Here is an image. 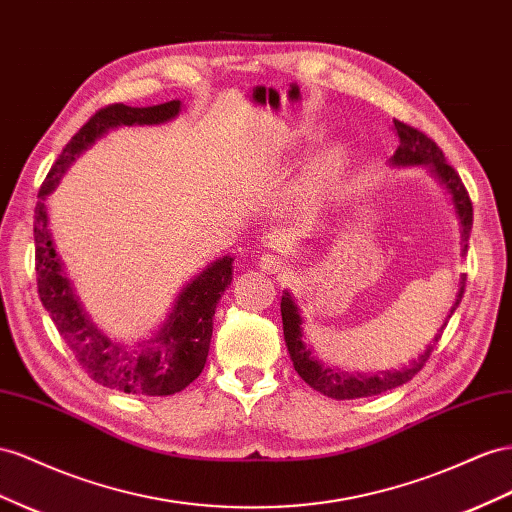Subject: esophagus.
<instances>
[{"label":"esophagus","mask_w":512,"mask_h":512,"mask_svg":"<svg viewBox=\"0 0 512 512\" xmlns=\"http://www.w3.org/2000/svg\"><path fill=\"white\" fill-rule=\"evenodd\" d=\"M258 265L265 269L267 273H278L284 269V260L278 254H262Z\"/></svg>","instance_id":"1"}]
</instances>
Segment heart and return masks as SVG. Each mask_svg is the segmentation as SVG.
Instances as JSON below:
<instances>
[{
  "instance_id": "heart-1",
  "label": "heart",
  "mask_w": 512,
  "mask_h": 512,
  "mask_svg": "<svg viewBox=\"0 0 512 512\" xmlns=\"http://www.w3.org/2000/svg\"><path fill=\"white\" fill-rule=\"evenodd\" d=\"M338 165V157L336 155H327L325 159H323V163H321V172L325 174V172H329V170H334Z\"/></svg>"
}]
</instances>
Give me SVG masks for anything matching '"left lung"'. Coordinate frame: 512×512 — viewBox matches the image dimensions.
Instances as JSON below:
<instances>
[{
    "instance_id": "8db88e82",
    "label": "left lung",
    "mask_w": 512,
    "mask_h": 512,
    "mask_svg": "<svg viewBox=\"0 0 512 512\" xmlns=\"http://www.w3.org/2000/svg\"><path fill=\"white\" fill-rule=\"evenodd\" d=\"M394 129L398 133V148L392 157L394 165H431V170L441 178V183H444L450 193H452V200H454V209H457L459 215V222H461V241H463V252H467V239H469V232H472V224H474V209H472V200H469V193L461 181L459 172L452 168V165L446 161L444 153H441V148L437 146L435 140H431L424 131L411 127V124L403 122V120H396L394 118ZM465 275L461 278V288H459V295L457 301H454V306L448 314V319L452 316V312L457 310V306L463 299L465 293ZM280 310H282V323H284V340H286V347L290 353V359H293V366L297 370V375L306 381L310 388H314L316 392H321L329 398H336V400H353V398H364V396H377L383 394L388 390L398 388V385H403L407 381L413 379V375H418L422 370V366L426 364V359L431 357L433 347L439 342L441 334H444V329L448 325V321L437 329V334L433 338V344L428 347L418 359H413L411 366L403 368V370H390V372H377V375H344V372L338 370H329L323 364H319L314 359L310 347H306V342H303V334H301V316L299 310L295 306L293 297L288 293L282 295V303H280Z\"/></svg>"
}]
</instances>
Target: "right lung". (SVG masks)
<instances>
[{
	"instance_id": "1",
	"label": "right lung",
	"mask_w": 512,
	"mask_h": 512,
	"mask_svg": "<svg viewBox=\"0 0 512 512\" xmlns=\"http://www.w3.org/2000/svg\"><path fill=\"white\" fill-rule=\"evenodd\" d=\"M181 112V101L153 107H129L114 103L101 107L55 159L40 185L34 211L36 241V284L51 321L68 342L79 366L96 381L124 394L170 396L196 381L206 364L213 336V316L217 301L232 282V258L224 256L202 271L178 295L170 319L163 323L157 338L144 340L135 349H122L109 342L86 316L68 282L62 260L55 252L47 226V193L60 183L62 174L77 155L114 127L131 124H159Z\"/></svg>"
}]
</instances>
